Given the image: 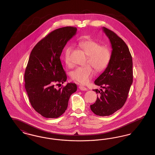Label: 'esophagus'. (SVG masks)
<instances>
[{"label": "esophagus", "instance_id": "obj_1", "mask_svg": "<svg viewBox=\"0 0 155 155\" xmlns=\"http://www.w3.org/2000/svg\"><path fill=\"white\" fill-rule=\"evenodd\" d=\"M79 89L81 90V91H87V89H88L86 87H84L83 86H80L79 87Z\"/></svg>", "mask_w": 155, "mask_h": 155}]
</instances>
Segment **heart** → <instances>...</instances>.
Masks as SVG:
<instances>
[{"mask_svg":"<svg viewBox=\"0 0 155 155\" xmlns=\"http://www.w3.org/2000/svg\"><path fill=\"white\" fill-rule=\"evenodd\" d=\"M78 46L88 56L87 64H89L75 68L71 73V77L74 81L85 85L88 83L94 75L93 68L96 72H101L108 66L110 61L111 52L108 47L101 46L90 38L81 40ZM70 48H67L64 56V60L68 66H71L70 60Z\"/></svg>","mask_w":155,"mask_h":155,"instance_id":"1","label":"heart"}]
</instances>
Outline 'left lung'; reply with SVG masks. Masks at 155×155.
Returning <instances> with one entry per match:
<instances>
[{"instance_id": "8db88e82", "label": "left lung", "mask_w": 155, "mask_h": 155, "mask_svg": "<svg viewBox=\"0 0 155 155\" xmlns=\"http://www.w3.org/2000/svg\"><path fill=\"white\" fill-rule=\"evenodd\" d=\"M102 30L111 45V58L108 66L94 82L104 90L94 89L98 95L90 107L96 115L107 116L120 109L127 101L133 84V59L121 38L105 27Z\"/></svg>"}]
</instances>
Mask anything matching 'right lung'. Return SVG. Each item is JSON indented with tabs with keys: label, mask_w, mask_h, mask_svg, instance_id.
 Segmentation results:
<instances>
[{
	"label": "right lung",
	"mask_w": 155,
	"mask_h": 155,
	"mask_svg": "<svg viewBox=\"0 0 155 155\" xmlns=\"http://www.w3.org/2000/svg\"><path fill=\"white\" fill-rule=\"evenodd\" d=\"M77 28L65 27L53 31L34 46L26 67L25 88L34 110L46 118H58L66 110L69 98L77 85L67 83L58 90L67 75L60 56L67 42L76 34Z\"/></svg>",
	"instance_id": "1"
}]
</instances>
